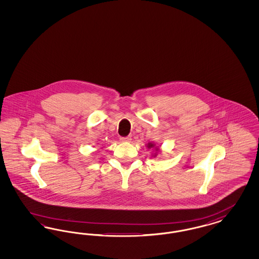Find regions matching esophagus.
Returning <instances> with one entry per match:
<instances>
[{
    "mask_svg": "<svg viewBox=\"0 0 259 259\" xmlns=\"http://www.w3.org/2000/svg\"><path fill=\"white\" fill-rule=\"evenodd\" d=\"M119 140H120V142H122V143H125V142H130V141H131V139H130L129 137H121Z\"/></svg>",
    "mask_w": 259,
    "mask_h": 259,
    "instance_id": "esophagus-1",
    "label": "esophagus"
}]
</instances>
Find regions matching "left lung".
<instances>
[{
    "mask_svg": "<svg viewBox=\"0 0 259 259\" xmlns=\"http://www.w3.org/2000/svg\"><path fill=\"white\" fill-rule=\"evenodd\" d=\"M147 147H148V148H154V149H155V153H154L152 156H153V157H156V156H157V152L159 151V148H157V147H155V145L152 144V143H148Z\"/></svg>",
    "mask_w": 259,
    "mask_h": 259,
    "instance_id": "obj_1",
    "label": "left lung"
}]
</instances>
